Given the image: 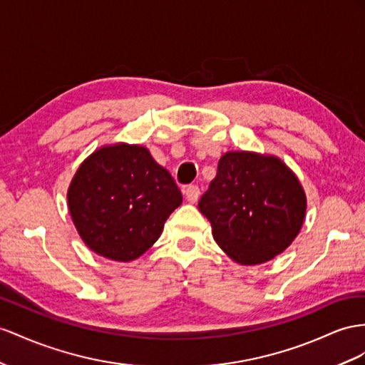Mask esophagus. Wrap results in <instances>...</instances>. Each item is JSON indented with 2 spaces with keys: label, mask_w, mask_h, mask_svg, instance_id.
I'll list each match as a JSON object with an SVG mask.
<instances>
[{
  "label": "esophagus",
  "mask_w": 365,
  "mask_h": 365,
  "mask_svg": "<svg viewBox=\"0 0 365 365\" xmlns=\"http://www.w3.org/2000/svg\"><path fill=\"white\" fill-rule=\"evenodd\" d=\"M183 192H185V197H186V200H188L190 203H195V202L199 200V195H200L199 186H195V185L186 186Z\"/></svg>",
  "instance_id": "obj_1"
}]
</instances>
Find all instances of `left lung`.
I'll return each mask as SVG.
<instances>
[{
    "mask_svg": "<svg viewBox=\"0 0 365 365\" xmlns=\"http://www.w3.org/2000/svg\"><path fill=\"white\" fill-rule=\"evenodd\" d=\"M199 210L227 256L240 265H259L292 245L304 225L307 195L279 157L230 151L220 157Z\"/></svg>",
    "mask_w": 365,
    "mask_h": 365,
    "instance_id": "8db88e82",
    "label": "left lung"
}]
</instances>
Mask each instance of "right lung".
<instances>
[{"label":"right lung","instance_id":"right-lung-1","mask_svg":"<svg viewBox=\"0 0 365 365\" xmlns=\"http://www.w3.org/2000/svg\"><path fill=\"white\" fill-rule=\"evenodd\" d=\"M182 203L171 174L149 149L114 143L85 158L68 190V207L81 240L98 256L130 262L160 237Z\"/></svg>","mask_w":365,"mask_h":365}]
</instances>
